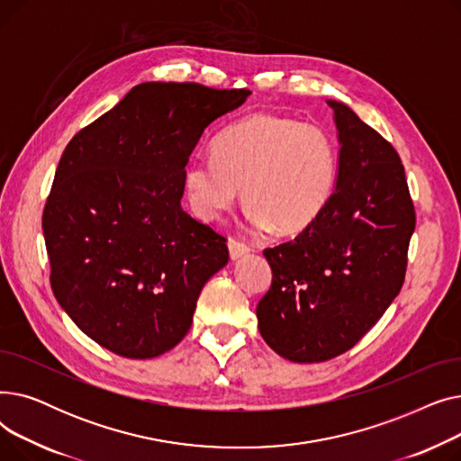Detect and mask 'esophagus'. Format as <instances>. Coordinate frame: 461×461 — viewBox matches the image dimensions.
Listing matches in <instances>:
<instances>
[{"label":"esophagus","mask_w":461,"mask_h":461,"mask_svg":"<svg viewBox=\"0 0 461 461\" xmlns=\"http://www.w3.org/2000/svg\"><path fill=\"white\" fill-rule=\"evenodd\" d=\"M228 249H230L231 259H237L240 256H247L250 252V247L247 243H243V240H237L233 237L228 240Z\"/></svg>","instance_id":"34e87169"}]
</instances>
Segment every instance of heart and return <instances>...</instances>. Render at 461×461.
Listing matches in <instances>:
<instances>
[{"instance_id":"heart-1","label":"heart","mask_w":461,"mask_h":461,"mask_svg":"<svg viewBox=\"0 0 461 461\" xmlns=\"http://www.w3.org/2000/svg\"><path fill=\"white\" fill-rule=\"evenodd\" d=\"M212 158L192 160L185 192L194 214L221 218L239 198L259 228L294 235L310 228L327 207L338 179V149L330 134L312 123L256 112L224 129Z\"/></svg>"}]
</instances>
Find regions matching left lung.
<instances>
[{"label":"left lung","instance_id":"1","mask_svg":"<svg viewBox=\"0 0 461 461\" xmlns=\"http://www.w3.org/2000/svg\"><path fill=\"white\" fill-rule=\"evenodd\" d=\"M332 196L310 228L265 249L273 269L256 316L263 340L292 362H325L351 349L400 294L415 205L398 151L342 103Z\"/></svg>","mask_w":461,"mask_h":461}]
</instances>
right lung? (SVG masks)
Returning <instances> with one entry per match:
<instances>
[{
    "instance_id": "right-lung-1",
    "label": "right lung",
    "mask_w": 461,
    "mask_h": 461,
    "mask_svg": "<svg viewBox=\"0 0 461 461\" xmlns=\"http://www.w3.org/2000/svg\"><path fill=\"white\" fill-rule=\"evenodd\" d=\"M249 89L148 82L75 134L42 212L52 292L91 340L127 358L176 348L226 237L181 209L203 131Z\"/></svg>"
}]
</instances>
